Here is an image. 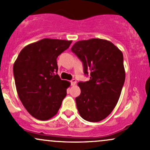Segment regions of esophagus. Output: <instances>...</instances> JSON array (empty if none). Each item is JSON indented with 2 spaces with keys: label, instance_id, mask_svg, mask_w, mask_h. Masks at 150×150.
Instances as JSON below:
<instances>
[{
  "label": "esophagus",
  "instance_id": "34e87169",
  "mask_svg": "<svg viewBox=\"0 0 150 150\" xmlns=\"http://www.w3.org/2000/svg\"><path fill=\"white\" fill-rule=\"evenodd\" d=\"M70 83H71V85H72V86H75V85L76 84L77 81H76V80H75V79H72L70 81Z\"/></svg>",
  "mask_w": 150,
  "mask_h": 150
}]
</instances>
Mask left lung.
Returning a JSON list of instances; mask_svg holds the SVG:
<instances>
[{"mask_svg":"<svg viewBox=\"0 0 150 150\" xmlns=\"http://www.w3.org/2000/svg\"><path fill=\"white\" fill-rule=\"evenodd\" d=\"M71 50L83 62L85 75H91L88 81L78 83V112L88 121L103 120L117 104L125 81L122 52L112 42L101 39L78 41Z\"/></svg>","mask_w":150,"mask_h":150,"instance_id":"1","label":"left lung"}]
</instances>
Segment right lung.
<instances>
[{
    "mask_svg": "<svg viewBox=\"0 0 150 150\" xmlns=\"http://www.w3.org/2000/svg\"><path fill=\"white\" fill-rule=\"evenodd\" d=\"M72 41L43 39L27 45L13 64L18 97L36 119L48 120L56 115L70 83L57 74V58L69 48Z\"/></svg>",
    "mask_w": 150,
    "mask_h": 150,
    "instance_id": "obj_1",
    "label": "right lung"
}]
</instances>
